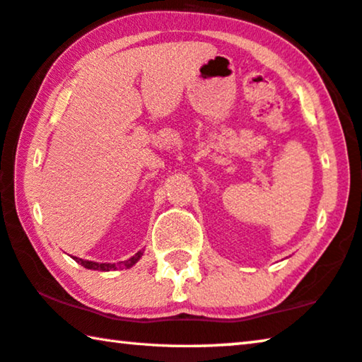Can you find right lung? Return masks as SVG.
<instances>
[{
    "instance_id": "add662e5",
    "label": "right lung",
    "mask_w": 362,
    "mask_h": 362,
    "mask_svg": "<svg viewBox=\"0 0 362 362\" xmlns=\"http://www.w3.org/2000/svg\"><path fill=\"white\" fill-rule=\"evenodd\" d=\"M142 251H139L136 255H132L129 260H124V262H118V264H98V262H92V260H84V259H79V257H74L76 262H79L81 265H84L86 269H90V270H102V272H110V270H118V269H129V267L134 265L139 259L142 257Z\"/></svg>"
}]
</instances>
